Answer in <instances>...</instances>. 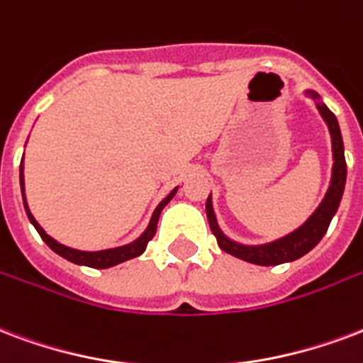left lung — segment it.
<instances>
[{
	"label": "left lung",
	"mask_w": 363,
	"mask_h": 363,
	"mask_svg": "<svg viewBox=\"0 0 363 363\" xmlns=\"http://www.w3.org/2000/svg\"><path fill=\"white\" fill-rule=\"evenodd\" d=\"M310 97L318 99V94L308 91ZM318 111L323 116V120L329 126V133H331V141H333V176H331V185L325 193V199L321 201L318 206V211L308 218L306 223L301 225L298 230L289 233L283 239H277L274 243L258 245V247H249V245H239L235 241H231L223 235L220 228H218L216 216L212 211L211 197L206 199V218L211 223L212 233L216 235L218 245L223 252L233 255L237 258H241L245 262L258 264V266H277L283 262H293L296 258H301L306 252L314 249L315 245L320 243L321 237L325 235L329 223L333 220L335 212L339 208L340 199H342V191H345V184H347V160H345V145H342V135H340L339 122L327 105L318 103Z\"/></svg>",
	"instance_id": "left-lung-1"
}]
</instances>
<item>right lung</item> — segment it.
<instances>
[{
    "mask_svg": "<svg viewBox=\"0 0 363 363\" xmlns=\"http://www.w3.org/2000/svg\"><path fill=\"white\" fill-rule=\"evenodd\" d=\"M21 187H23V201H24V211L28 214V220L32 222V225L36 228L40 237H42L43 241L48 243V247L51 250H55L57 255L62 256V258H67L70 262L80 264V266H89V268H111V266H116L120 262H126L130 258H135V256H140L143 250H145L147 243L151 241L152 237H155V231H157V223H159V216L162 208H164L166 204L170 203V199L176 195L178 191V187L174 189V191L168 195V197L162 201V203L157 206V211L152 212L151 222H149V228L143 231V235L140 239H135L133 243L124 245V247H116V249H107V250H97V252H86V250H76L70 249V247H65V245L57 243L53 237H49L45 231L42 230V225L34 220V216L30 214L28 211V204H26V199H24V176H23V164H21Z\"/></svg>",
    "mask_w": 363,
    "mask_h": 363,
    "instance_id": "obj_1",
    "label": "right lung"
}]
</instances>
